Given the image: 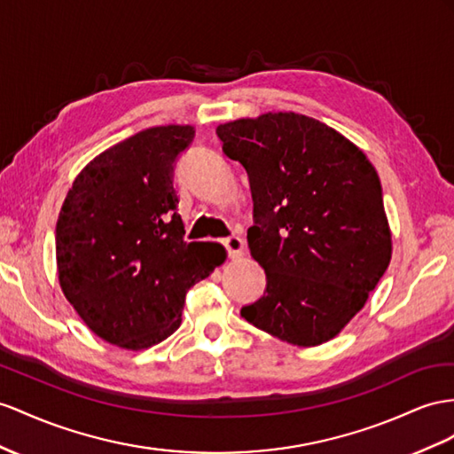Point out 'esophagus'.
<instances>
[{
  "label": "esophagus",
  "mask_w": 454,
  "mask_h": 454,
  "mask_svg": "<svg viewBox=\"0 0 454 454\" xmlns=\"http://www.w3.org/2000/svg\"><path fill=\"white\" fill-rule=\"evenodd\" d=\"M220 243H223L224 249L228 251L230 259H239L243 254V249H246V243H243V239L239 236H228Z\"/></svg>",
  "instance_id": "1"
}]
</instances>
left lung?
<instances>
[{
    "label": "left lung",
    "mask_w": 454,
    "mask_h": 454,
    "mask_svg": "<svg viewBox=\"0 0 454 454\" xmlns=\"http://www.w3.org/2000/svg\"><path fill=\"white\" fill-rule=\"evenodd\" d=\"M216 136L247 170V243L266 274L262 297L241 317L299 347L335 338L391 261L376 168L345 136L305 114L239 119L220 124Z\"/></svg>",
    "instance_id": "8db88e82"
}]
</instances>
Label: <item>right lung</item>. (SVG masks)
<instances>
[{"instance_id": "1", "label": "right lung", "mask_w": 454, "mask_h": 454, "mask_svg": "<svg viewBox=\"0 0 454 454\" xmlns=\"http://www.w3.org/2000/svg\"><path fill=\"white\" fill-rule=\"evenodd\" d=\"M192 126H155L103 151L78 174L55 228L59 282L101 340L147 348L182 322L188 289L224 262L218 243L184 241L174 167Z\"/></svg>"}]
</instances>
